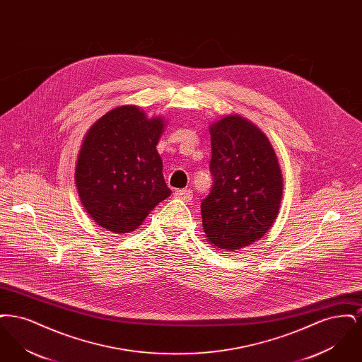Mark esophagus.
<instances>
[{
    "label": "esophagus",
    "instance_id": "1",
    "mask_svg": "<svg viewBox=\"0 0 362 362\" xmlns=\"http://www.w3.org/2000/svg\"><path fill=\"white\" fill-rule=\"evenodd\" d=\"M175 197L177 199H182L183 202H191L192 191L191 189H177V191H175Z\"/></svg>",
    "mask_w": 362,
    "mask_h": 362
}]
</instances>
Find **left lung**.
<instances>
[{
    "mask_svg": "<svg viewBox=\"0 0 362 362\" xmlns=\"http://www.w3.org/2000/svg\"><path fill=\"white\" fill-rule=\"evenodd\" d=\"M209 132L214 185L201 204L204 232L214 248L236 251L276 223L284 176L270 139L247 118L226 115Z\"/></svg>",
    "mask_w": 362,
    "mask_h": 362,
    "instance_id": "1",
    "label": "left lung"
}]
</instances>
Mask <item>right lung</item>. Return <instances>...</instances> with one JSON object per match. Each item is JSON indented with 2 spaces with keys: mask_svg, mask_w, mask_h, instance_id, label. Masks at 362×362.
<instances>
[{
  "mask_svg": "<svg viewBox=\"0 0 362 362\" xmlns=\"http://www.w3.org/2000/svg\"><path fill=\"white\" fill-rule=\"evenodd\" d=\"M165 127L161 117L133 104L95 122L83 139L74 180L89 217L114 233L137 229L171 195L156 146Z\"/></svg>",
  "mask_w": 362,
  "mask_h": 362,
  "instance_id": "add662e5",
  "label": "right lung"
}]
</instances>
